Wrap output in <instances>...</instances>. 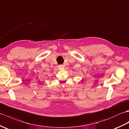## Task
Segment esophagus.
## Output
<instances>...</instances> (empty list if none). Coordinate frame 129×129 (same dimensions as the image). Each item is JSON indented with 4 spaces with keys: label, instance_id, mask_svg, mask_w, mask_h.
<instances>
[{
    "label": "esophagus",
    "instance_id": "34e87169",
    "mask_svg": "<svg viewBox=\"0 0 129 129\" xmlns=\"http://www.w3.org/2000/svg\"><path fill=\"white\" fill-rule=\"evenodd\" d=\"M62 67H63V65L60 64V65H59V66H58V68H62Z\"/></svg>",
    "mask_w": 129,
    "mask_h": 129
}]
</instances>
